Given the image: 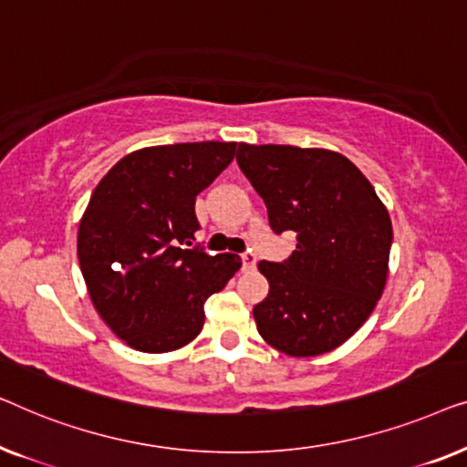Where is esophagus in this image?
Instances as JSON below:
<instances>
[{
	"mask_svg": "<svg viewBox=\"0 0 467 467\" xmlns=\"http://www.w3.org/2000/svg\"><path fill=\"white\" fill-rule=\"evenodd\" d=\"M241 260H243V271H252V268H255V254L245 252L241 255Z\"/></svg>",
	"mask_w": 467,
	"mask_h": 467,
	"instance_id": "1",
	"label": "esophagus"
}]
</instances>
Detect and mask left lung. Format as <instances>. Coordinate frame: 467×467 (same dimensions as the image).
Wrapping results in <instances>:
<instances>
[{
  "label": "left lung",
  "instance_id": "left-lung-1",
  "mask_svg": "<svg viewBox=\"0 0 467 467\" xmlns=\"http://www.w3.org/2000/svg\"><path fill=\"white\" fill-rule=\"evenodd\" d=\"M236 162L273 231L296 233L298 241L281 265H258L268 281V296L254 306L260 337L292 358L337 349L383 296L389 212L362 171L332 150L239 143Z\"/></svg>",
  "mask_w": 467,
  "mask_h": 467
}]
</instances>
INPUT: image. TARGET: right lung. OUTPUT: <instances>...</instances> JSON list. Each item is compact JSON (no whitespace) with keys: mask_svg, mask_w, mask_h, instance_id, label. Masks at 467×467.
Wrapping results in <instances>:
<instances>
[{"mask_svg":"<svg viewBox=\"0 0 467 467\" xmlns=\"http://www.w3.org/2000/svg\"><path fill=\"white\" fill-rule=\"evenodd\" d=\"M234 141L135 150L97 183L80 226L78 260L109 330L143 353L182 349L205 324V302L241 268L234 254L192 245L194 202L231 165Z\"/></svg>","mask_w":467,"mask_h":467,"instance_id":"obj_1","label":"right lung"}]
</instances>
